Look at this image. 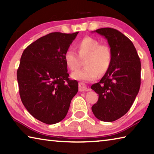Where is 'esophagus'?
I'll return each instance as SVG.
<instances>
[{
  "label": "esophagus",
  "instance_id": "obj_1",
  "mask_svg": "<svg viewBox=\"0 0 154 154\" xmlns=\"http://www.w3.org/2000/svg\"><path fill=\"white\" fill-rule=\"evenodd\" d=\"M79 91L80 92H84V91H89V88H88L87 86L83 82H79Z\"/></svg>",
  "mask_w": 154,
  "mask_h": 154
}]
</instances>
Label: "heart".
Instances as JSON below:
<instances>
[{"instance_id": "heart-1", "label": "heart", "mask_w": 154, "mask_h": 154, "mask_svg": "<svg viewBox=\"0 0 154 154\" xmlns=\"http://www.w3.org/2000/svg\"><path fill=\"white\" fill-rule=\"evenodd\" d=\"M75 48L81 57H86L84 68L78 69L72 74V78L82 81H93L99 74L103 75L108 71L112 62V52L108 45L100 44L95 38L87 36L77 43ZM64 61L68 68L74 71L80 66V61L71 50L64 53Z\"/></svg>"}]
</instances>
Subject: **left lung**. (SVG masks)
Wrapping results in <instances>:
<instances>
[{
  "label": "left lung",
  "instance_id": "left-lung-1",
  "mask_svg": "<svg viewBox=\"0 0 154 154\" xmlns=\"http://www.w3.org/2000/svg\"><path fill=\"white\" fill-rule=\"evenodd\" d=\"M94 32L107 40L113 58L108 71L91 86L99 95L91 108L97 119L113 122L128 112L139 93L141 61L133 43L117 29L103 28Z\"/></svg>",
  "mask_w": 154,
  "mask_h": 154
}]
</instances>
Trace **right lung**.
Listing matches in <instances>:
<instances>
[{"label": "right lung", "instance_id": "right-lung-1", "mask_svg": "<svg viewBox=\"0 0 154 154\" xmlns=\"http://www.w3.org/2000/svg\"><path fill=\"white\" fill-rule=\"evenodd\" d=\"M78 34L52 32L29 45L21 57L17 72L21 100L32 116L47 125L66 117L79 91L63 58Z\"/></svg>", "mask_w": 154, "mask_h": 154}]
</instances>
